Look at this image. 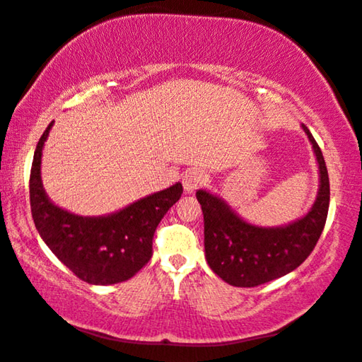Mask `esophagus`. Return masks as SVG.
I'll return each instance as SVG.
<instances>
[{
	"instance_id": "1",
	"label": "esophagus",
	"mask_w": 362,
	"mask_h": 362,
	"mask_svg": "<svg viewBox=\"0 0 362 362\" xmlns=\"http://www.w3.org/2000/svg\"><path fill=\"white\" fill-rule=\"evenodd\" d=\"M205 181H206V175L204 173V171L197 170V168L187 170V171H185V175H182V186H185V191L187 194L194 192L195 189L204 185Z\"/></svg>"
}]
</instances>
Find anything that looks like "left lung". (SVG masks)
Wrapping results in <instances>:
<instances>
[{
	"label": "left lung",
	"instance_id": "left-lung-1",
	"mask_svg": "<svg viewBox=\"0 0 362 362\" xmlns=\"http://www.w3.org/2000/svg\"><path fill=\"white\" fill-rule=\"evenodd\" d=\"M318 163V194L302 218L283 226L248 223L219 195L199 189V204L205 223V256L210 269L226 283L252 288L296 270L313 251L325 229L329 210V176L320 146L305 125Z\"/></svg>",
	"mask_w": 362,
	"mask_h": 362
}]
</instances>
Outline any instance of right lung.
Returning a JSON list of instances; mask_svg holds the SVG:
<instances>
[{"label": "right lung", "instance_id": "1", "mask_svg": "<svg viewBox=\"0 0 362 362\" xmlns=\"http://www.w3.org/2000/svg\"><path fill=\"white\" fill-rule=\"evenodd\" d=\"M47 125L36 144L30 173L31 214L42 242L81 278L106 286L127 281L152 256V237L167 211L180 200L182 185L146 195L103 216H81L55 205L44 191L41 158L52 129Z\"/></svg>", "mask_w": 362, "mask_h": 362}]
</instances>
